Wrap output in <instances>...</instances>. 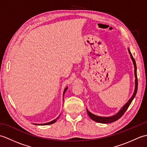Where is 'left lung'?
Listing matches in <instances>:
<instances>
[{"instance_id":"left-lung-1","label":"left lung","mask_w":147,"mask_h":147,"mask_svg":"<svg viewBox=\"0 0 147 147\" xmlns=\"http://www.w3.org/2000/svg\"><path fill=\"white\" fill-rule=\"evenodd\" d=\"M128 52L130 54L131 58V60L133 61V63L134 65V67H135V90H134V93L132 95L131 97L129 98L128 101L126 103V104H124L122 108L120 109L119 112H117L116 114L112 115V116H109V117H103V116H98V115H96L92 114V112H90L88 109H86V111L87 113H88L89 117L92 119V120H93L95 122H97V123H103V124H107V123H113V122L117 121L119 119L120 117H122L124 112L126 111L127 108L129 107V106L130 105L131 103L133 101V100L134 98L135 97V95L136 94L137 92V90H138V79H137V74H136V62L135 59L133 58V55L131 54V53L130 52V50L128 48Z\"/></svg>"}]
</instances>
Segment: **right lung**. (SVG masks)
I'll list each match as a JSON object with an SVG mask.
<instances>
[{"label":"right lung","instance_id":"obj_1","mask_svg":"<svg viewBox=\"0 0 147 147\" xmlns=\"http://www.w3.org/2000/svg\"><path fill=\"white\" fill-rule=\"evenodd\" d=\"M67 88H68V87L67 86L66 88H65L64 89V93H63V97H64V95L65 92H66V90H67ZM63 100H64V98H63ZM59 117H60V115H59V116H58L57 118L55 119H54V120L52 121H51V122H49V123H43V124H34V123H33V124H35V125H41V126H44V125H49V124H54V123H55V122L57 121V120L59 118Z\"/></svg>","mask_w":147,"mask_h":147}]
</instances>
